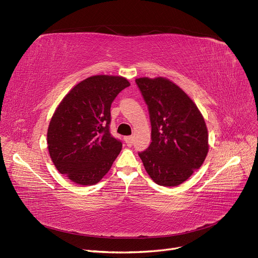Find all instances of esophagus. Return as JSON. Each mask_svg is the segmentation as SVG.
<instances>
[{"mask_svg": "<svg viewBox=\"0 0 258 258\" xmlns=\"http://www.w3.org/2000/svg\"><path fill=\"white\" fill-rule=\"evenodd\" d=\"M125 142H126V144L128 145V146H131L132 145V143H133V137H126L125 138Z\"/></svg>", "mask_w": 258, "mask_h": 258, "instance_id": "34e87169", "label": "esophagus"}]
</instances>
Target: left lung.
Wrapping results in <instances>:
<instances>
[{"mask_svg":"<svg viewBox=\"0 0 258 258\" xmlns=\"http://www.w3.org/2000/svg\"><path fill=\"white\" fill-rule=\"evenodd\" d=\"M147 104L152 143L139 156L156 183L176 186L202 166L208 154V131L203 115L179 86L165 78H139Z\"/></svg>","mask_w":258,"mask_h":258,"instance_id":"1","label":"left lung"}]
</instances>
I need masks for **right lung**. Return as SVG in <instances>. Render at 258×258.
<instances>
[{
  "instance_id": "obj_1",
  "label": "right lung",
  "mask_w": 258,
  "mask_h": 258,
  "mask_svg": "<svg viewBox=\"0 0 258 258\" xmlns=\"http://www.w3.org/2000/svg\"><path fill=\"white\" fill-rule=\"evenodd\" d=\"M129 85L122 77H90L58 104L47 142L53 164L68 179L92 185L109 172L122 146L110 133L111 104Z\"/></svg>"
}]
</instances>
